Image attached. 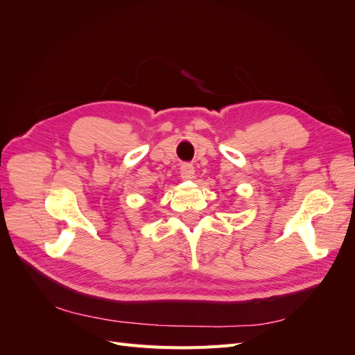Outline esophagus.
<instances>
[{
	"label": "esophagus",
	"instance_id": "34e87169",
	"mask_svg": "<svg viewBox=\"0 0 355 355\" xmlns=\"http://www.w3.org/2000/svg\"><path fill=\"white\" fill-rule=\"evenodd\" d=\"M180 176L184 180H192L196 178V168L192 164H182Z\"/></svg>",
	"mask_w": 355,
	"mask_h": 355
}]
</instances>
